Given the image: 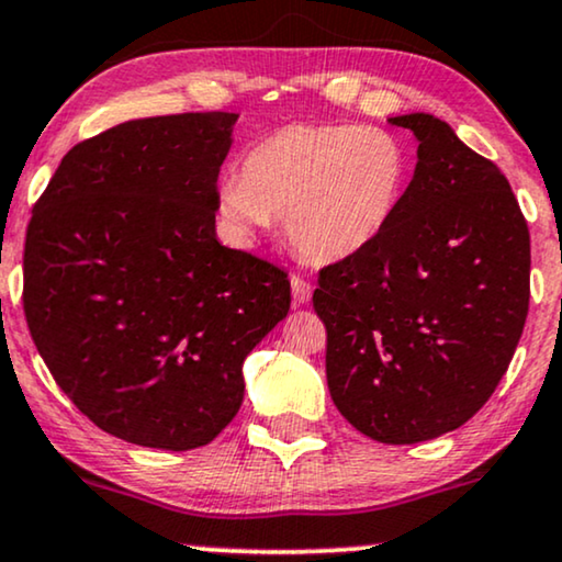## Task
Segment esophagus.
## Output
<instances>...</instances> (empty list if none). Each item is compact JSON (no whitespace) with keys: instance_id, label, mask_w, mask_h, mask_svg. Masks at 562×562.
<instances>
[{"instance_id":"34e87169","label":"esophagus","mask_w":562,"mask_h":562,"mask_svg":"<svg viewBox=\"0 0 562 562\" xmlns=\"http://www.w3.org/2000/svg\"><path fill=\"white\" fill-rule=\"evenodd\" d=\"M291 296L296 304H306L312 299V283L304 281L302 276H291Z\"/></svg>"}]
</instances>
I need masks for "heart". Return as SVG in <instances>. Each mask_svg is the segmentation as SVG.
Wrapping results in <instances>:
<instances>
[{
    "label": "heart",
    "mask_w": 562,
    "mask_h": 562,
    "mask_svg": "<svg viewBox=\"0 0 562 562\" xmlns=\"http://www.w3.org/2000/svg\"><path fill=\"white\" fill-rule=\"evenodd\" d=\"M409 156L371 125H286L243 158L240 179L220 187V214L250 240L271 217L314 263H337L379 240L402 204Z\"/></svg>",
    "instance_id": "obj_1"
}]
</instances>
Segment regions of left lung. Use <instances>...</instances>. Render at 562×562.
Returning <instances> with one entry per match:
<instances>
[{"label":"left lung","mask_w":562,"mask_h":562,"mask_svg":"<svg viewBox=\"0 0 562 562\" xmlns=\"http://www.w3.org/2000/svg\"><path fill=\"white\" fill-rule=\"evenodd\" d=\"M417 168L379 240L322 268L327 386L358 432L386 445L465 425L502 381L529 310V229L496 164L425 112L391 117Z\"/></svg>","instance_id":"left-lung-1"}]
</instances>
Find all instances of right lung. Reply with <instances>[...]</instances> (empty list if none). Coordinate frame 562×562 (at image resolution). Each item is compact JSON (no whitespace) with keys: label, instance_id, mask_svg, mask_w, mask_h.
I'll use <instances>...</instances> for the list:
<instances>
[{"label":"right lung","instance_id":"add662e5","mask_svg":"<svg viewBox=\"0 0 562 562\" xmlns=\"http://www.w3.org/2000/svg\"><path fill=\"white\" fill-rule=\"evenodd\" d=\"M233 112L130 120L74 145L37 199L22 306L60 391L99 429L158 450L212 442L243 360L289 314L279 266L217 240Z\"/></svg>","mask_w":562,"mask_h":562}]
</instances>
